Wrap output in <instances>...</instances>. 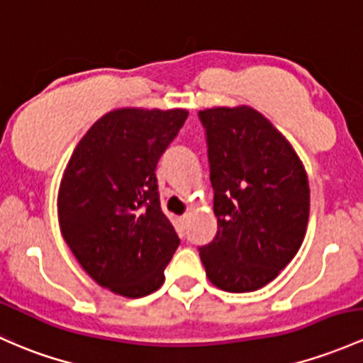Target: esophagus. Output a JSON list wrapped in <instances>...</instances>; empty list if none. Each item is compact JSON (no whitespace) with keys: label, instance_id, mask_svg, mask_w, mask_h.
Masks as SVG:
<instances>
[{"label":"esophagus","instance_id":"1","mask_svg":"<svg viewBox=\"0 0 363 363\" xmlns=\"http://www.w3.org/2000/svg\"><path fill=\"white\" fill-rule=\"evenodd\" d=\"M177 223H179V230H181V233H184L186 228H188V224H189V216H181L177 219Z\"/></svg>","mask_w":363,"mask_h":363}]
</instances>
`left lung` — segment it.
I'll use <instances>...</instances> for the list:
<instances>
[{
	"label": "left lung",
	"instance_id": "8db88e82",
	"mask_svg": "<svg viewBox=\"0 0 363 363\" xmlns=\"http://www.w3.org/2000/svg\"><path fill=\"white\" fill-rule=\"evenodd\" d=\"M207 130L217 236L201 247L208 280L252 292L274 280L303 245L310 184L299 155L250 106L200 111Z\"/></svg>",
	"mask_w": 363,
	"mask_h": 363
}]
</instances>
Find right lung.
<instances>
[{"instance_id": "obj_1", "label": "right lung", "mask_w": 363, "mask_h": 363, "mask_svg": "<svg viewBox=\"0 0 363 363\" xmlns=\"http://www.w3.org/2000/svg\"><path fill=\"white\" fill-rule=\"evenodd\" d=\"M188 114L113 109L82 137L64 169L57 194L64 242L90 278L118 296L158 291L179 247L160 208L155 170Z\"/></svg>"}]
</instances>
